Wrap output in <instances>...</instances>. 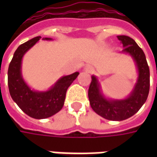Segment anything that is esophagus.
I'll return each mask as SVG.
<instances>
[{"label":"esophagus","mask_w":157,"mask_h":157,"mask_svg":"<svg viewBox=\"0 0 157 157\" xmlns=\"http://www.w3.org/2000/svg\"><path fill=\"white\" fill-rule=\"evenodd\" d=\"M85 71L87 72V73H92V72L94 71V69H93V67H92V66H86L85 67Z\"/></svg>","instance_id":"obj_1"}]
</instances>
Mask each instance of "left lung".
Instances as JSON below:
<instances>
[{"label": "left lung", "instance_id": "left-lung-1", "mask_svg": "<svg viewBox=\"0 0 157 157\" xmlns=\"http://www.w3.org/2000/svg\"><path fill=\"white\" fill-rule=\"evenodd\" d=\"M118 39L124 47L122 52L131 55L138 69V79L133 91L124 99L106 98L94 75L92 76L88 89L90 105L93 111L102 118L113 121H122L135 114L145 102L150 91V69L145 53L135 40L128 36L119 35Z\"/></svg>", "mask_w": 157, "mask_h": 157}]
</instances>
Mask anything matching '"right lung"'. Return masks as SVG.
<instances>
[{
    "mask_svg": "<svg viewBox=\"0 0 157 157\" xmlns=\"http://www.w3.org/2000/svg\"><path fill=\"white\" fill-rule=\"evenodd\" d=\"M40 39V36L35 37L17 48L9 65L7 79L9 92L13 101L26 114L36 119L51 117L61 110L66 91L79 75V72H75L71 75L63 76L46 92H37L30 88L22 76V59L26 52ZM43 39L51 40L52 39Z\"/></svg>",
    "mask_w": 157,
    "mask_h": 157,
    "instance_id": "1",
    "label": "right lung"
}]
</instances>
